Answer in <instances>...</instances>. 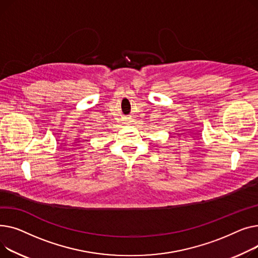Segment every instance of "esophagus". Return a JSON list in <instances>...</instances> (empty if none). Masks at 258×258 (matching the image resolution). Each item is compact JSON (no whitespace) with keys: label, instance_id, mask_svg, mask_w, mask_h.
<instances>
[{"label":"esophagus","instance_id":"1","mask_svg":"<svg viewBox=\"0 0 258 258\" xmlns=\"http://www.w3.org/2000/svg\"><path fill=\"white\" fill-rule=\"evenodd\" d=\"M130 122H131V120H129V119H126V122H125V123H126V124H129Z\"/></svg>","mask_w":258,"mask_h":258}]
</instances>
